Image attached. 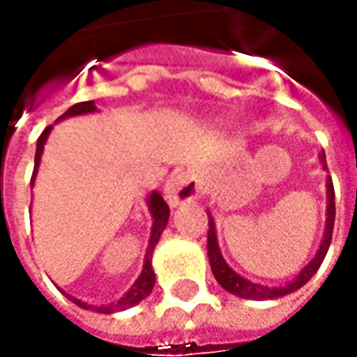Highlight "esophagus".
I'll return each mask as SVG.
<instances>
[{
    "label": "esophagus",
    "mask_w": 357,
    "mask_h": 357,
    "mask_svg": "<svg viewBox=\"0 0 357 357\" xmlns=\"http://www.w3.org/2000/svg\"><path fill=\"white\" fill-rule=\"evenodd\" d=\"M164 197L172 206L197 201L201 197V183L197 174L193 170L174 172L164 185Z\"/></svg>",
    "instance_id": "obj_1"
}]
</instances>
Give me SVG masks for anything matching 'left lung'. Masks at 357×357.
<instances>
[{
    "mask_svg": "<svg viewBox=\"0 0 357 357\" xmlns=\"http://www.w3.org/2000/svg\"><path fill=\"white\" fill-rule=\"evenodd\" d=\"M319 162H321L323 170H327V162H325V153H319ZM325 193H327V210H325V229H323V239L319 243V248L314 255V258L300 269L298 275L294 277L292 281L284 284H279V287H268V284H260L250 281L247 277H243L241 273H237L235 269L225 262V258L222 256V250H220V245H218V235H216V222L210 214L208 210V258H210V268H212V273L216 277V281L222 284V289H225L227 292H231L239 298L247 300H275L281 298V296H287L291 292L298 291L300 287L304 284L315 275V271L319 269L321 262L325 260V255L329 250L331 237H333V225H335V189H333V179L331 176H327V181H325Z\"/></svg>",
    "mask_w": 357,
    "mask_h": 357,
    "instance_id": "left-lung-1",
    "label": "left lung"
}]
</instances>
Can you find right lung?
<instances>
[{
  "mask_svg": "<svg viewBox=\"0 0 357 357\" xmlns=\"http://www.w3.org/2000/svg\"><path fill=\"white\" fill-rule=\"evenodd\" d=\"M91 112H97V107H95L93 101H84V102H76L73 105L70 109L66 110L65 114H61L57 118V122L61 120H66V118L73 116H82V114H91ZM51 130L53 126L45 128L43 133L40 135V139L36 143V156H34V174H32V181L30 185L34 187L36 183V176H38V168H40V162H42V155H43V147L47 143V137H50ZM147 206L149 212H151V220H153V225H151V237H149V245H147V252H145V260H143V269H141L139 277L135 279V283L128 289V291L116 300V302H110L107 306H93V304H88L84 300H78L76 296H70L66 294L65 291H59L65 294L66 298L74 302L76 306L84 307V310H93V312H99V314H114V312H122V310H128V307H133L135 304H139L141 300L147 298L149 294L153 292V287H155L156 275L155 269H153V250H155L156 243L160 239V235L166 229V224H168V218H170V206L166 204V201L162 199V195L158 191H151L147 197Z\"/></svg>",
  "mask_w": 357,
  "mask_h": 357,
  "instance_id": "add662e5",
  "label": "right lung"
}]
</instances>
